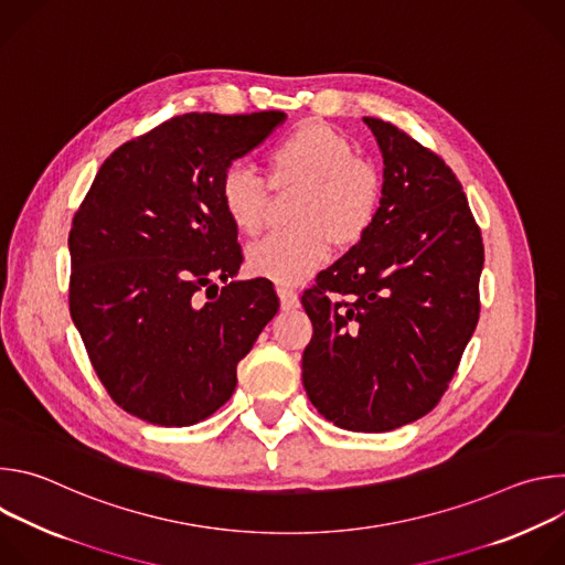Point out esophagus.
I'll return each instance as SVG.
<instances>
[{"instance_id":"obj_1","label":"esophagus","mask_w":565,"mask_h":565,"mask_svg":"<svg viewBox=\"0 0 565 565\" xmlns=\"http://www.w3.org/2000/svg\"><path fill=\"white\" fill-rule=\"evenodd\" d=\"M275 290H277V295H279V301H281V308H284V310H292V308L299 306V297H297V292H295L292 288H288V286H284V284H277Z\"/></svg>"}]
</instances>
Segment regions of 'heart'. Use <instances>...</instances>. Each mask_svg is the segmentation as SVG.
I'll return each mask as SVG.
<instances>
[{"label":"heart","mask_w":565,"mask_h":565,"mask_svg":"<svg viewBox=\"0 0 565 565\" xmlns=\"http://www.w3.org/2000/svg\"><path fill=\"white\" fill-rule=\"evenodd\" d=\"M266 181L232 166L218 183L227 221L255 236L264 230L268 194L299 190L288 232H275L248 250V268L279 284H297L324 266L333 244L351 248L369 232L382 196L377 168L355 156L347 136L310 120L281 136L264 156Z\"/></svg>","instance_id":"obj_1"}]
</instances>
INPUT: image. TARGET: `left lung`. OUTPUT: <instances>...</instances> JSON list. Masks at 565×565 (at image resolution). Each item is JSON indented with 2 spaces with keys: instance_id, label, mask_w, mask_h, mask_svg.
I'll use <instances>...</instances> for the list:
<instances>
[{
  "instance_id": "8db88e82",
  "label": "left lung",
  "mask_w": 565,
  "mask_h": 565,
  "mask_svg": "<svg viewBox=\"0 0 565 565\" xmlns=\"http://www.w3.org/2000/svg\"><path fill=\"white\" fill-rule=\"evenodd\" d=\"M384 158L369 232L301 295L315 409L349 431H391L445 395L480 315L486 248L460 181L407 131L364 118Z\"/></svg>"
}]
</instances>
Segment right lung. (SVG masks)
<instances>
[{
  "label": "right lung",
  "instance_id": "obj_1",
  "mask_svg": "<svg viewBox=\"0 0 565 565\" xmlns=\"http://www.w3.org/2000/svg\"><path fill=\"white\" fill-rule=\"evenodd\" d=\"M284 118L194 111L160 122L105 160L73 216V324L111 399L145 423L190 427L223 407L279 308L268 279L227 281L244 255L218 183Z\"/></svg>",
  "mask_w": 565,
  "mask_h": 565
}]
</instances>
